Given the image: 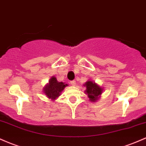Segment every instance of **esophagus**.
Masks as SVG:
<instances>
[{
  "label": "esophagus",
  "mask_w": 146,
  "mask_h": 146,
  "mask_svg": "<svg viewBox=\"0 0 146 146\" xmlns=\"http://www.w3.org/2000/svg\"><path fill=\"white\" fill-rule=\"evenodd\" d=\"M70 84H71L72 86H76V81H72L71 82H70Z\"/></svg>",
  "instance_id": "1"
}]
</instances>
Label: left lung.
Instances as JSON below:
<instances>
[{
  "label": "left lung",
  "instance_id": "obj_1",
  "mask_svg": "<svg viewBox=\"0 0 146 146\" xmlns=\"http://www.w3.org/2000/svg\"><path fill=\"white\" fill-rule=\"evenodd\" d=\"M84 86L86 88L85 92L86 94H88V98L90 100L91 102H96L102 94V88L92 81H87L84 84Z\"/></svg>",
  "mask_w": 146,
  "mask_h": 146
}]
</instances>
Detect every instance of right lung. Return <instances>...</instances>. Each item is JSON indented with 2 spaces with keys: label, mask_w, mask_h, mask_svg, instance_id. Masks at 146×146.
<instances>
[{
  "label": "right lung",
  "mask_w": 146,
  "mask_h": 146,
  "mask_svg": "<svg viewBox=\"0 0 146 146\" xmlns=\"http://www.w3.org/2000/svg\"><path fill=\"white\" fill-rule=\"evenodd\" d=\"M68 86V84H65L63 82H58L55 76H52L49 81V83L44 87L43 92L47 98L51 100H55L60 96L61 92Z\"/></svg>",
  "instance_id": "obj_1"
}]
</instances>
